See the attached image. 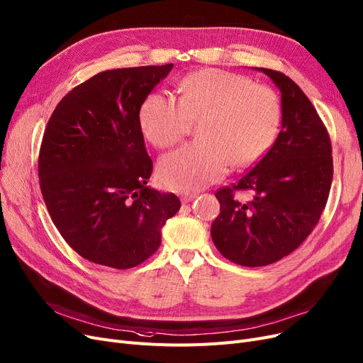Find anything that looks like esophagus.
<instances>
[{"instance_id":"1","label":"esophagus","mask_w":363,"mask_h":363,"mask_svg":"<svg viewBox=\"0 0 363 363\" xmlns=\"http://www.w3.org/2000/svg\"><path fill=\"white\" fill-rule=\"evenodd\" d=\"M196 198V194H192V192H184L183 195H182V201L183 202H191L192 199H195Z\"/></svg>"}]
</instances>
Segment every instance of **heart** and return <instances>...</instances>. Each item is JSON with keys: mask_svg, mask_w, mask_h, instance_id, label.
<instances>
[{"mask_svg": "<svg viewBox=\"0 0 363 363\" xmlns=\"http://www.w3.org/2000/svg\"><path fill=\"white\" fill-rule=\"evenodd\" d=\"M177 92L179 99L152 94L140 111L144 135L159 149L182 141L199 121L201 141L186 144L159 164V177L169 189H201L222 179L230 162L255 164L280 133L279 95L237 72L201 69L184 77Z\"/></svg>", "mask_w": 363, "mask_h": 363, "instance_id": "obj_1", "label": "heart"}]
</instances>
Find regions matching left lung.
I'll list each match as a JSON object with an SVG mask.
<instances>
[{
  "instance_id": "8db88e82",
  "label": "left lung",
  "mask_w": 363,
  "mask_h": 363,
  "mask_svg": "<svg viewBox=\"0 0 363 363\" xmlns=\"http://www.w3.org/2000/svg\"><path fill=\"white\" fill-rule=\"evenodd\" d=\"M262 71L281 94V131L260 161L216 192L220 214L213 242L242 267H265L296 250L323 213L333 176L326 128L299 86L280 71ZM237 191L248 198L238 200Z\"/></svg>"
}]
</instances>
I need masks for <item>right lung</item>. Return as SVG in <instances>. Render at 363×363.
<instances>
[{"instance_id":"obj_1","label":"right lung","mask_w":363,"mask_h":363,"mask_svg":"<svg viewBox=\"0 0 363 363\" xmlns=\"http://www.w3.org/2000/svg\"><path fill=\"white\" fill-rule=\"evenodd\" d=\"M172 64L98 72L56 106L43 135L38 177L52 222L72 250L116 269L140 265L180 210L147 186L153 162L140 108Z\"/></svg>"}]
</instances>
